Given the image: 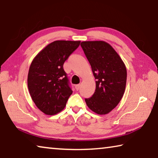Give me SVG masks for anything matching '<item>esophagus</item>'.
Here are the masks:
<instances>
[{"label": "esophagus", "instance_id": "obj_1", "mask_svg": "<svg viewBox=\"0 0 158 158\" xmlns=\"http://www.w3.org/2000/svg\"><path fill=\"white\" fill-rule=\"evenodd\" d=\"M75 89L77 90H79L80 89V85L79 84H77L75 85Z\"/></svg>", "mask_w": 158, "mask_h": 158}]
</instances>
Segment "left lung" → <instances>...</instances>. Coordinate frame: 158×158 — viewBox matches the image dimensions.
<instances>
[{
  "label": "left lung",
  "instance_id": "left-lung-1",
  "mask_svg": "<svg viewBox=\"0 0 158 158\" xmlns=\"http://www.w3.org/2000/svg\"><path fill=\"white\" fill-rule=\"evenodd\" d=\"M81 47L96 79L95 91L91 98L85 99V103L95 113L106 114L116 107L123 96L126 68L117 52L106 42H82Z\"/></svg>",
  "mask_w": 158,
  "mask_h": 158
}]
</instances>
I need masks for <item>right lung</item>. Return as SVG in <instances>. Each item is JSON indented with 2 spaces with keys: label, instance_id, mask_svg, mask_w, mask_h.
Returning a JSON list of instances; mask_svg holds the SVG:
<instances>
[{
  "label": "right lung",
  "instance_id": "1",
  "mask_svg": "<svg viewBox=\"0 0 158 158\" xmlns=\"http://www.w3.org/2000/svg\"><path fill=\"white\" fill-rule=\"evenodd\" d=\"M80 42L54 41L32 61L28 74V90L37 107L45 114L59 113L73 93L63 64Z\"/></svg>",
  "mask_w": 158,
  "mask_h": 158
}]
</instances>
